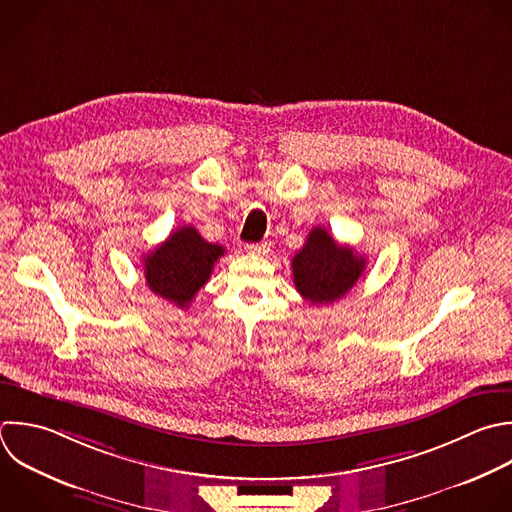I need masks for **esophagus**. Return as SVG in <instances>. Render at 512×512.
Wrapping results in <instances>:
<instances>
[{"instance_id":"obj_1","label":"esophagus","mask_w":512,"mask_h":512,"mask_svg":"<svg viewBox=\"0 0 512 512\" xmlns=\"http://www.w3.org/2000/svg\"><path fill=\"white\" fill-rule=\"evenodd\" d=\"M248 254H266L270 250L268 242H254V244H246L244 246Z\"/></svg>"}]
</instances>
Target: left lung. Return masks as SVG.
<instances>
[{"label": "left lung", "mask_w": 512, "mask_h": 512, "mask_svg": "<svg viewBox=\"0 0 512 512\" xmlns=\"http://www.w3.org/2000/svg\"><path fill=\"white\" fill-rule=\"evenodd\" d=\"M366 258L338 244L326 228H312L306 244L292 258L294 286L314 306L340 300L362 276Z\"/></svg>", "instance_id": "obj_1"}]
</instances>
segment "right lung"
Returning <instances> with one entry per match:
<instances>
[{"label": "right lung", "instance_id": "obj_1", "mask_svg": "<svg viewBox=\"0 0 512 512\" xmlns=\"http://www.w3.org/2000/svg\"><path fill=\"white\" fill-rule=\"evenodd\" d=\"M224 252V246L206 242L194 226H182L144 256L146 284L178 308H188Z\"/></svg>", "mask_w": 512, "mask_h": 512}]
</instances>
